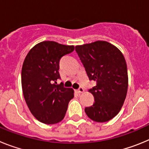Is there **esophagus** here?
<instances>
[{"label": "esophagus", "instance_id": "esophagus-1", "mask_svg": "<svg viewBox=\"0 0 149 149\" xmlns=\"http://www.w3.org/2000/svg\"><path fill=\"white\" fill-rule=\"evenodd\" d=\"M84 92V89L83 87H80L78 89H77V93H83Z\"/></svg>", "mask_w": 149, "mask_h": 149}]
</instances>
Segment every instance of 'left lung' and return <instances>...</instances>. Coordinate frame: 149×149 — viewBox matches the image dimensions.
I'll use <instances>...</instances> for the list:
<instances>
[{
	"mask_svg": "<svg viewBox=\"0 0 149 149\" xmlns=\"http://www.w3.org/2000/svg\"><path fill=\"white\" fill-rule=\"evenodd\" d=\"M75 51L89 80L96 81L89 90L95 102L85 108V113L95 122L110 121L119 113L127 95L125 59L116 46L105 41L77 45Z\"/></svg>",
	"mask_w": 149,
	"mask_h": 149,
	"instance_id": "left-lung-1",
	"label": "left lung"
}]
</instances>
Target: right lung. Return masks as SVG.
<instances>
[{
	"label": "right lung",
	"mask_w": 149,
	"mask_h": 149,
	"mask_svg": "<svg viewBox=\"0 0 149 149\" xmlns=\"http://www.w3.org/2000/svg\"><path fill=\"white\" fill-rule=\"evenodd\" d=\"M74 50L53 41L36 45L29 51L22 69V86L26 103L36 119L47 125L65 117L68 102L74 97L72 88L56 84L60 79V60Z\"/></svg>",
	"instance_id": "right-lung-1"
}]
</instances>
